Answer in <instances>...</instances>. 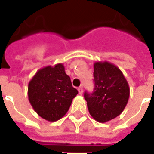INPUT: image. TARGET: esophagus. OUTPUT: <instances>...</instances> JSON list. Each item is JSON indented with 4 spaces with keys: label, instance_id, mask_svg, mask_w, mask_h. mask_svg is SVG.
<instances>
[{
    "label": "esophagus",
    "instance_id": "1",
    "mask_svg": "<svg viewBox=\"0 0 154 154\" xmlns=\"http://www.w3.org/2000/svg\"><path fill=\"white\" fill-rule=\"evenodd\" d=\"M78 92H79L80 95L82 94V92H83V88H82V87H79V88H78Z\"/></svg>",
    "mask_w": 154,
    "mask_h": 154
}]
</instances>
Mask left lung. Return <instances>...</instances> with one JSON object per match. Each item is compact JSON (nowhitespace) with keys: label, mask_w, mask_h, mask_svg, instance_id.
<instances>
[{"label":"left lung","mask_w":154,"mask_h":154,"mask_svg":"<svg viewBox=\"0 0 154 154\" xmlns=\"http://www.w3.org/2000/svg\"><path fill=\"white\" fill-rule=\"evenodd\" d=\"M94 92H85L89 113L97 122H106L124 110L130 88L122 71L108 62L94 63Z\"/></svg>","instance_id":"obj_1"}]
</instances>
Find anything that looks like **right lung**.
I'll use <instances>...</instances> for the list:
<instances>
[{"mask_svg": "<svg viewBox=\"0 0 154 154\" xmlns=\"http://www.w3.org/2000/svg\"><path fill=\"white\" fill-rule=\"evenodd\" d=\"M28 99L40 117L55 122L67 112L78 93L62 63L38 70L28 84Z\"/></svg>", "mask_w": 154, "mask_h": 154, "instance_id": "obj_1", "label": "right lung"}]
</instances>
